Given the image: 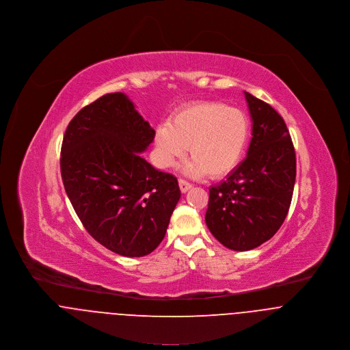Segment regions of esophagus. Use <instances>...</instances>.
I'll return each instance as SVG.
<instances>
[{
  "label": "esophagus",
  "instance_id": "esophagus-1",
  "mask_svg": "<svg viewBox=\"0 0 350 350\" xmlns=\"http://www.w3.org/2000/svg\"><path fill=\"white\" fill-rule=\"evenodd\" d=\"M178 185H180V189H181L183 193L188 192V191L192 188V184H189L188 181H185V180H183V178L178 180Z\"/></svg>",
  "mask_w": 350,
  "mask_h": 350
}]
</instances>
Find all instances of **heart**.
I'll use <instances>...</instances> for the list:
<instances>
[{"mask_svg": "<svg viewBox=\"0 0 350 350\" xmlns=\"http://www.w3.org/2000/svg\"><path fill=\"white\" fill-rule=\"evenodd\" d=\"M249 135L250 123L241 109L217 101H200L181 107L169 123L158 126L154 144L162 167H172L188 147L192 158L185 173L195 177L208 173L219 178L238 166Z\"/></svg>", "mask_w": 350, "mask_h": 350, "instance_id": "b5f03b06", "label": "heart"}]
</instances>
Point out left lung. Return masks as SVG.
<instances>
[{"mask_svg": "<svg viewBox=\"0 0 350 350\" xmlns=\"http://www.w3.org/2000/svg\"><path fill=\"white\" fill-rule=\"evenodd\" d=\"M253 122L246 158L224 181L210 188L206 223L226 247L252 250L271 239L291 206L296 157L284 119L245 92Z\"/></svg>", "mask_w": 350, "mask_h": 350, "instance_id": "8db88e82", "label": "left lung"}]
</instances>
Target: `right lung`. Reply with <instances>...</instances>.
Listing matches in <instances>:
<instances>
[{
    "label": "right lung",
    "instance_id": "1",
    "mask_svg": "<svg viewBox=\"0 0 350 350\" xmlns=\"http://www.w3.org/2000/svg\"><path fill=\"white\" fill-rule=\"evenodd\" d=\"M154 137L118 92L83 107L62 142L61 174L72 208L98 243L124 257L158 247L181 198L177 178L140 157Z\"/></svg>",
    "mask_w": 350,
    "mask_h": 350
}]
</instances>
